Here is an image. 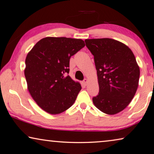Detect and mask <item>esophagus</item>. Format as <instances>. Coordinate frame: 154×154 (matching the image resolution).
Listing matches in <instances>:
<instances>
[{"mask_svg":"<svg viewBox=\"0 0 154 154\" xmlns=\"http://www.w3.org/2000/svg\"><path fill=\"white\" fill-rule=\"evenodd\" d=\"M83 84L85 85H87V83H88V79H85L83 81Z\"/></svg>","mask_w":154,"mask_h":154,"instance_id":"34e87169","label":"esophagus"}]
</instances>
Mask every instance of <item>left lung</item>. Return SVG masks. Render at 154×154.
Listing matches in <instances>:
<instances>
[{
  "instance_id": "left-lung-1",
  "label": "left lung",
  "mask_w": 154,
  "mask_h": 154,
  "mask_svg": "<svg viewBox=\"0 0 154 154\" xmlns=\"http://www.w3.org/2000/svg\"><path fill=\"white\" fill-rule=\"evenodd\" d=\"M85 42L94 56L99 85L93 102L104 113H119L131 102L138 87L140 68L134 55L127 45L113 39Z\"/></svg>"
}]
</instances>
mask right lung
Masks as SVG:
<instances>
[{
  "mask_svg": "<svg viewBox=\"0 0 154 154\" xmlns=\"http://www.w3.org/2000/svg\"><path fill=\"white\" fill-rule=\"evenodd\" d=\"M85 45L81 39L47 37L28 54L24 70L28 89L45 112L60 114L75 103L81 86L67 74L71 57Z\"/></svg>",
  "mask_w": 154,
  "mask_h": 154,
  "instance_id": "add662e5",
  "label": "right lung"
}]
</instances>
